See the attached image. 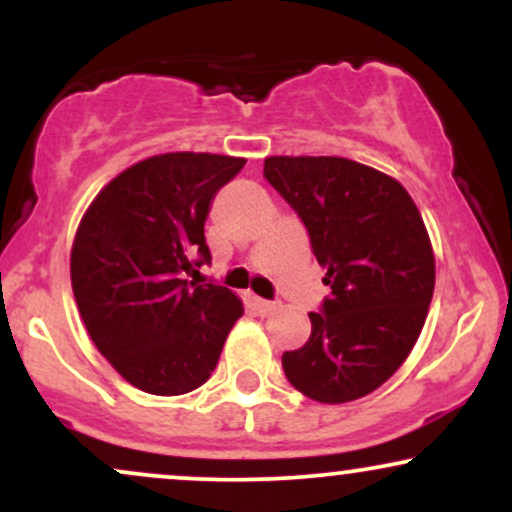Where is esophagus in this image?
<instances>
[{
	"label": "esophagus",
	"instance_id": "1",
	"mask_svg": "<svg viewBox=\"0 0 512 512\" xmlns=\"http://www.w3.org/2000/svg\"><path fill=\"white\" fill-rule=\"evenodd\" d=\"M255 308L260 315H269V313H274L279 305H276L274 301H264V298H255Z\"/></svg>",
	"mask_w": 512,
	"mask_h": 512
}]
</instances>
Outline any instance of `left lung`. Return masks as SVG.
Returning a JSON list of instances; mask_svg holds the SVG:
<instances>
[{
	"mask_svg": "<svg viewBox=\"0 0 512 512\" xmlns=\"http://www.w3.org/2000/svg\"><path fill=\"white\" fill-rule=\"evenodd\" d=\"M264 178L301 216L332 293L310 339L281 356L305 397L342 404L378 390L414 349L436 286L424 219L390 175L339 156L264 158Z\"/></svg>",
	"mask_w": 512,
	"mask_h": 512,
	"instance_id": "left-lung-1",
	"label": "left lung"
}]
</instances>
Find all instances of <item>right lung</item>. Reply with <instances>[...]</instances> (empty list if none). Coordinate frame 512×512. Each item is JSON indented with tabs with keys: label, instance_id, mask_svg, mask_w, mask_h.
I'll return each instance as SVG.
<instances>
[{
	"label": "right lung",
	"instance_id": "add662e5",
	"mask_svg": "<svg viewBox=\"0 0 512 512\" xmlns=\"http://www.w3.org/2000/svg\"><path fill=\"white\" fill-rule=\"evenodd\" d=\"M245 166L219 154L151 156L98 192L76 231L72 289L98 351L129 385L185 395L209 380L243 315L233 291L187 281L211 262V202Z\"/></svg>",
	"mask_w": 512,
	"mask_h": 512
}]
</instances>
